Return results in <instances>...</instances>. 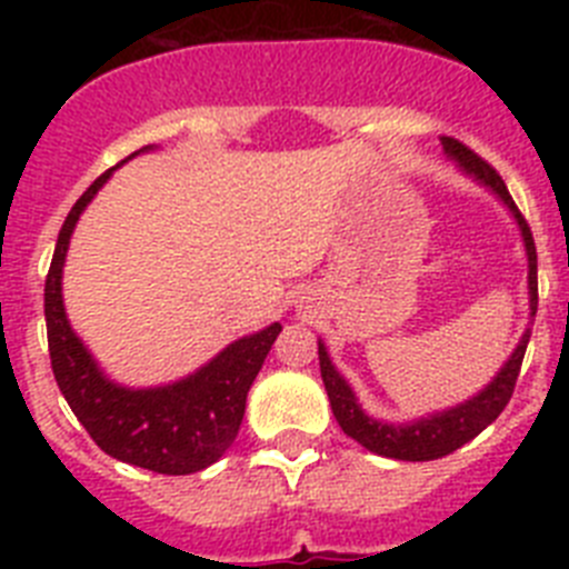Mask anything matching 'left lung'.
I'll list each match as a JSON object with an SVG mask.
<instances>
[{"mask_svg": "<svg viewBox=\"0 0 569 569\" xmlns=\"http://www.w3.org/2000/svg\"><path fill=\"white\" fill-rule=\"evenodd\" d=\"M441 148L450 159L459 162V168L467 176H472L476 182L490 188L492 193L499 196L501 202L507 204V210L512 213L516 224L521 230V239H525L527 250V288H530V316H536L539 308V264H536V241H532L530 228H527L525 216L512 202L510 190H507L505 179L496 173V168L481 159L479 153H472L467 144H461L459 139H450V136H441ZM527 341H530V328L521 336L519 347L512 350L510 359L505 361L496 379L481 390L479 396L461 401V405L450 407V410H441V413H430L427 419L407 421V425H390V421L370 419V416L361 410V405L356 401L353 387L347 385L345 376L333 367L328 356V347L319 341V367H321V381H325V390H328L330 407H333V416L339 421V427L345 430L350 439L359 441L361 447H367L370 453H379L385 459H399V461H433L441 456L453 453L461 445H467L470 439L485 430L487 425L499 419V413L507 407L512 396V387L519 379L521 359H525Z\"/></svg>", "mask_w": 569, "mask_h": 569, "instance_id": "8db88e82", "label": "left lung"}]
</instances>
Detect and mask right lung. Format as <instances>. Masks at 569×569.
Segmentation results:
<instances>
[{"instance_id":"obj_1","label":"right lung","mask_w":569,"mask_h":569,"mask_svg":"<svg viewBox=\"0 0 569 569\" xmlns=\"http://www.w3.org/2000/svg\"><path fill=\"white\" fill-rule=\"evenodd\" d=\"M142 150L153 148L148 144ZM136 153H130L128 159H133ZM110 173L113 168L104 170L79 196V202L70 208L59 230L57 250L44 279L50 367L73 416L82 421L90 439L104 453L162 476H188L222 459L224 450L233 445L244 419L248 390L268 359L276 336L281 333V325L273 321L270 328L233 341L216 359L173 385L130 390L110 381L88 353L82 339L73 333L62 305V268L70 236L82 210L108 182Z\"/></svg>"}]
</instances>
